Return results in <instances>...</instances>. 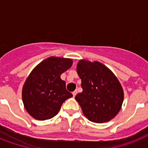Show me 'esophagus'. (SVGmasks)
Instances as JSON below:
<instances>
[{
	"label": "esophagus",
	"mask_w": 148,
	"mask_h": 148,
	"mask_svg": "<svg viewBox=\"0 0 148 148\" xmlns=\"http://www.w3.org/2000/svg\"><path fill=\"white\" fill-rule=\"evenodd\" d=\"M77 90H74V92H73V93H72V95H73V97H75V96H76V95H77Z\"/></svg>",
	"instance_id": "34e87169"
}]
</instances>
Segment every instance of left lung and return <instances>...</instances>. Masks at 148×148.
<instances>
[{"label": "left lung", "mask_w": 148, "mask_h": 148, "mask_svg": "<svg viewBox=\"0 0 148 148\" xmlns=\"http://www.w3.org/2000/svg\"><path fill=\"white\" fill-rule=\"evenodd\" d=\"M77 72L83 91L75 96L84 114L95 123L108 122L121 110L124 90L113 72L98 61L81 60Z\"/></svg>", "instance_id": "left-lung-1"}]
</instances>
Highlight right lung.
Instances as JSON below:
<instances>
[{"mask_svg":"<svg viewBox=\"0 0 148 148\" xmlns=\"http://www.w3.org/2000/svg\"><path fill=\"white\" fill-rule=\"evenodd\" d=\"M72 59L50 57L36 66L22 89V100L29 114L40 121L58 114L62 103L73 97L60 74L71 67Z\"/></svg>","mask_w":148,"mask_h":148,"instance_id":"obj_1","label":"right lung"}]
</instances>
